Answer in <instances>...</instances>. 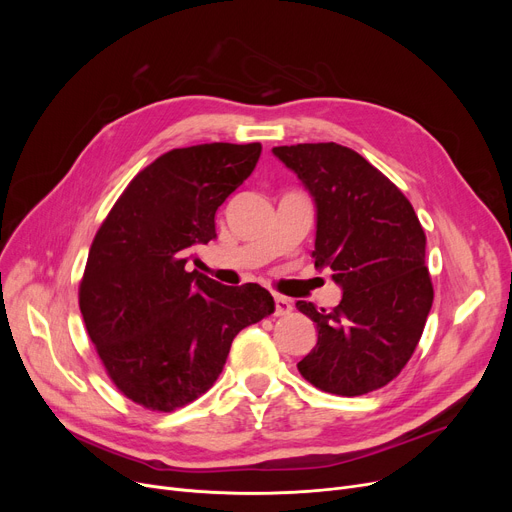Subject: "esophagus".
<instances>
[{
  "label": "esophagus",
  "mask_w": 512,
  "mask_h": 512,
  "mask_svg": "<svg viewBox=\"0 0 512 512\" xmlns=\"http://www.w3.org/2000/svg\"><path fill=\"white\" fill-rule=\"evenodd\" d=\"M290 311H292V303L286 297H280V294H276V297H274V315L282 317V315H288Z\"/></svg>",
  "instance_id": "obj_1"
}]
</instances>
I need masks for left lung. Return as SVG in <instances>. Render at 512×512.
<instances>
[{
	"label": "left lung",
	"instance_id": "1",
	"mask_svg": "<svg viewBox=\"0 0 512 512\" xmlns=\"http://www.w3.org/2000/svg\"><path fill=\"white\" fill-rule=\"evenodd\" d=\"M315 203L317 270L342 288L332 311L297 301L317 326L299 361L315 388L361 396L392 382L411 359L434 303L425 232L409 199L365 157L336 143L274 147Z\"/></svg>",
	"mask_w": 512,
	"mask_h": 512
}]
</instances>
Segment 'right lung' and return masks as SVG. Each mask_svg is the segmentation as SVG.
Returning a JSON list of instances; mask_svg holds the SVG:
<instances>
[{
  "label": "right lung",
  "instance_id": "1",
  "mask_svg": "<svg viewBox=\"0 0 512 512\" xmlns=\"http://www.w3.org/2000/svg\"><path fill=\"white\" fill-rule=\"evenodd\" d=\"M259 143L168 151L137 174L101 224L78 303L116 388L170 413L207 392L234 336L274 313L259 284L224 286L184 265L215 238V211L255 170Z\"/></svg>",
  "mask_w": 512,
  "mask_h": 512
}]
</instances>
